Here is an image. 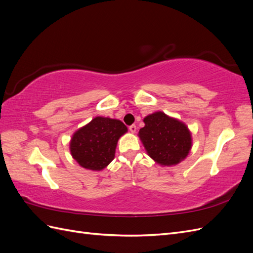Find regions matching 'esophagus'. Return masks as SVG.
I'll return each mask as SVG.
<instances>
[{
    "label": "esophagus",
    "instance_id": "obj_1",
    "mask_svg": "<svg viewBox=\"0 0 253 253\" xmlns=\"http://www.w3.org/2000/svg\"><path fill=\"white\" fill-rule=\"evenodd\" d=\"M128 129H129V131H131L132 133H135V132H136V129H137V127H136V126H135V125H132V126H128Z\"/></svg>",
    "mask_w": 253,
    "mask_h": 253
}]
</instances>
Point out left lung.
Masks as SVG:
<instances>
[{
    "label": "left lung",
    "instance_id": "obj_1",
    "mask_svg": "<svg viewBox=\"0 0 253 253\" xmlns=\"http://www.w3.org/2000/svg\"><path fill=\"white\" fill-rule=\"evenodd\" d=\"M143 121L139 137L151 158L163 166L176 165L186 158L192 144L186 125L163 112L151 114Z\"/></svg>",
    "mask_w": 253,
    "mask_h": 253
}]
</instances>
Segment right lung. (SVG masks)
<instances>
[{"mask_svg": "<svg viewBox=\"0 0 253 253\" xmlns=\"http://www.w3.org/2000/svg\"><path fill=\"white\" fill-rule=\"evenodd\" d=\"M126 131L120 120L96 117L73 135L72 156L85 169L100 171L114 159L119 137Z\"/></svg>", "mask_w": 253, "mask_h": 253, "instance_id": "1", "label": "right lung"}]
</instances>
